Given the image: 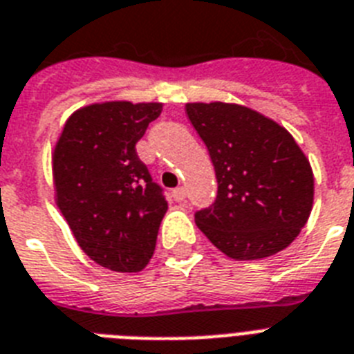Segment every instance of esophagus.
Here are the masks:
<instances>
[{"instance_id":"34e87169","label":"esophagus","mask_w":354,"mask_h":354,"mask_svg":"<svg viewBox=\"0 0 354 354\" xmlns=\"http://www.w3.org/2000/svg\"><path fill=\"white\" fill-rule=\"evenodd\" d=\"M171 195H174V198L177 201V203H183L184 198H186V189H184L183 186H180V188H175Z\"/></svg>"}]
</instances>
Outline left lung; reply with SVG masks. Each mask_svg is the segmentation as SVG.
Listing matches in <instances>:
<instances>
[{"label":"left lung","instance_id":"1","mask_svg":"<svg viewBox=\"0 0 354 354\" xmlns=\"http://www.w3.org/2000/svg\"><path fill=\"white\" fill-rule=\"evenodd\" d=\"M208 148L217 197L195 212L198 230L235 261L275 255L297 239L313 206V171L286 128L255 110L189 103Z\"/></svg>","mask_w":354,"mask_h":354}]
</instances>
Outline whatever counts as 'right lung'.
Instances as JSON below:
<instances>
[{"instance_id":"1","label":"right lung","mask_w":354,"mask_h":354,"mask_svg":"<svg viewBox=\"0 0 354 354\" xmlns=\"http://www.w3.org/2000/svg\"><path fill=\"white\" fill-rule=\"evenodd\" d=\"M162 104H90L66 121L54 151L57 206L99 266L137 273L150 262L168 203L136 151Z\"/></svg>"}]
</instances>
